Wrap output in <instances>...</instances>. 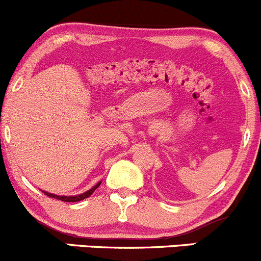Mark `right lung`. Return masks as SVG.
I'll return each instance as SVG.
<instances>
[{
  "instance_id": "1",
  "label": "right lung",
  "mask_w": 261,
  "mask_h": 261,
  "mask_svg": "<svg viewBox=\"0 0 261 261\" xmlns=\"http://www.w3.org/2000/svg\"><path fill=\"white\" fill-rule=\"evenodd\" d=\"M100 183H102V180L98 181V183L96 184V186H94L93 188H91V189H89V190H87V192L82 193V194H77V195H68V197H66V195H57V194H52V193L44 192V190H42V192H43L44 194H46L47 197H49V198L58 199V200L67 201V203H73V201H80V200H83V199H85V198L91 197V195L93 194L94 190H96L97 188L100 186Z\"/></svg>"
}]
</instances>
